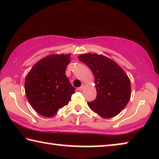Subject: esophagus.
Returning <instances> with one entry per match:
<instances>
[{
	"mask_svg": "<svg viewBox=\"0 0 159 159\" xmlns=\"http://www.w3.org/2000/svg\"><path fill=\"white\" fill-rule=\"evenodd\" d=\"M84 88H85V84H82V86L80 87V88H78V90H80V91H82V90H83Z\"/></svg>",
	"mask_w": 159,
	"mask_h": 159,
	"instance_id": "34e87169",
	"label": "esophagus"
}]
</instances>
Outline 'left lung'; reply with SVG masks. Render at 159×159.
Listing matches in <instances>:
<instances>
[{
    "label": "left lung",
    "instance_id": "8db88e82",
    "mask_svg": "<svg viewBox=\"0 0 159 159\" xmlns=\"http://www.w3.org/2000/svg\"><path fill=\"white\" fill-rule=\"evenodd\" d=\"M92 70L97 96L88 103L93 111L104 119L118 115L127 105L131 96L129 78L114 61L97 53L78 56Z\"/></svg>",
    "mask_w": 159,
    "mask_h": 159
}]
</instances>
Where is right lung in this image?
<instances>
[{
	"instance_id": "1",
	"label": "right lung",
	"mask_w": 159,
	"mask_h": 159,
	"mask_svg": "<svg viewBox=\"0 0 159 159\" xmlns=\"http://www.w3.org/2000/svg\"><path fill=\"white\" fill-rule=\"evenodd\" d=\"M71 53L51 54L36 63L27 75L25 90L29 103L41 116L53 117L68 105L75 89L66 76Z\"/></svg>"
}]
</instances>
